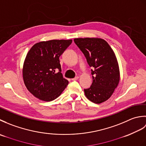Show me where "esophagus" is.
Masks as SVG:
<instances>
[{
	"label": "esophagus",
	"mask_w": 146,
	"mask_h": 146,
	"mask_svg": "<svg viewBox=\"0 0 146 146\" xmlns=\"http://www.w3.org/2000/svg\"><path fill=\"white\" fill-rule=\"evenodd\" d=\"M78 78H79V77H78V76H76V77H75V78H72L71 80H72L73 81H76V80H78Z\"/></svg>",
	"instance_id": "34e87169"
}]
</instances>
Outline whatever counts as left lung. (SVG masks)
Wrapping results in <instances>:
<instances>
[{
	"label": "left lung",
	"instance_id": "obj_1",
	"mask_svg": "<svg viewBox=\"0 0 146 146\" xmlns=\"http://www.w3.org/2000/svg\"><path fill=\"white\" fill-rule=\"evenodd\" d=\"M90 67L93 78L90 87L84 89L88 100L95 104L107 100L120 81L119 64L113 51L106 41L101 38L74 39Z\"/></svg>",
	"mask_w": 146,
	"mask_h": 146
}]
</instances>
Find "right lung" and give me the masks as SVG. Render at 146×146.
<instances>
[{
	"label": "right lung",
	"mask_w": 146,
	"mask_h": 146,
	"mask_svg": "<svg viewBox=\"0 0 146 146\" xmlns=\"http://www.w3.org/2000/svg\"><path fill=\"white\" fill-rule=\"evenodd\" d=\"M71 42V39L41 41L27 52L23 76L27 89L35 97L50 102L58 98L66 87L68 81L61 73L59 58ZM57 69L59 71L56 73Z\"/></svg>",
	"instance_id": "obj_1"
}]
</instances>
